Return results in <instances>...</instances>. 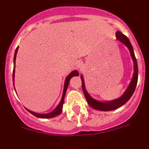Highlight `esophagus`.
I'll return each mask as SVG.
<instances>
[{"mask_svg":"<svg viewBox=\"0 0 149 149\" xmlns=\"http://www.w3.org/2000/svg\"><path fill=\"white\" fill-rule=\"evenodd\" d=\"M82 65H83V64L81 63H77V66H78L80 68H81V67H82Z\"/></svg>","mask_w":149,"mask_h":149,"instance_id":"obj_1","label":"esophagus"}]
</instances>
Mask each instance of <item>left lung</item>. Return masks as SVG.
I'll return each mask as SVG.
<instances>
[{
	"label": "left lung",
	"instance_id": "1",
	"mask_svg": "<svg viewBox=\"0 0 149 149\" xmlns=\"http://www.w3.org/2000/svg\"><path fill=\"white\" fill-rule=\"evenodd\" d=\"M116 38L117 39H119L122 42L123 44L127 46L128 49L130 50L131 52V55L132 56L133 61H134V76H133V79L131 81V84L129 85L128 88L127 90L125 91V93H124L123 95L121 96L120 98H118L116 100H113L111 101H107V102H101V101H98L96 100L93 99L90 95L87 93L86 89H85V86H84V81L83 76H81V81H82V88L83 91H84V95L86 97V99L87 101V103L89 104V106L95 109L98 110H101V111H110V110H113L119 108L122 105L128 101L132 95L134 94L135 89H136V84H137L138 81V65H137V62H136V59L134 55V51L133 49V47L131 44V42L129 41L128 38L126 36L124 35L123 33L120 32V31H117L116 32Z\"/></svg>",
	"mask_w": 149,
	"mask_h": 149
}]
</instances>
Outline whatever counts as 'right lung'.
I'll return each mask as SVG.
<instances>
[{
  "instance_id": "add662e5",
  "label": "right lung",
  "mask_w": 149,
  "mask_h": 149,
  "mask_svg": "<svg viewBox=\"0 0 149 149\" xmlns=\"http://www.w3.org/2000/svg\"><path fill=\"white\" fill-rule=\"evenodd\" d=\"M18 47H17L16 50L15 51V55H14V59H13V63H14V68H13V85H14V77H15V57H16V54L17 51H18ZM79 74L77 71H74L72 73L69 74L68 75V77H66L65 81V86H64V90H63V97H62V100L60 101V103L59 104V105L56 107V108L54 109V111H52L51 113H49L47 114H39V113H36L34 112L30 111V110H27L30 113L33 114V116L36 117H39V118H42V119H49V118H53V117L56 116L60 115L62 113V110H63V104H64V98H65V92L67 90V88H68V84H69V81H70V79L72 78L73 76H78Z\"/></svg>"
}]
</instances>
